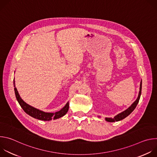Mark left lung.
I'll return each mask as SVG.
<instances>
[{
	"label": "left lung",
	"mask_w": 157,
	"mask_h": 157,
	"mask_svg": "<svg viewBox=\"0 0 157 157\" xmlns=\"http://www.w3.org/2000/svg\"><path fill=\"white\" fill-rule=\"evenodd\" d=\"M141 93H142V81L140 82V91H139V96L137 99V100L134 102L127 109H126L125 110H124L122 113L119 114L118 115H117L116 116L114 117V118L112 119V118H105V120L107 122H117V121H119L121 120H122L124 119H125L126 117H127L128 115H130L132 111L136 109L137 104L139 103V101L140 100V98L141 96Z\"/></svg>",
	"instance_id": "8db88e82"
}]
</instances>
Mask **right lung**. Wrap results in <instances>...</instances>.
Wrapping results in <instances>:
<instances>
[{
    "label": "right lung",
    "mask_w": 157,
    "mask_h": 157,
    "mask_svg": "<svg viewBox=\"0 0 157 157\" xmlns=\"http://www.w3.org/2000/svg\"><path fill=\"white\" fill-rule=\"evenodd\" d=\"M13 86H14V91L17 100L18 101L20 105L23 109V110L29 116L34 117L35 119L41 120V121H50L52 119H56L60 118L64 116L69 109V102H68L66 105L59 111L56 112L55 113H44L43 111L37 109L32 107L31 105L25 103L23 100L20 97L18 93L17 90L15 85V81L13 79Z\"/></svg>",
    "instance_id": "obj_1"
}]
</instances>
